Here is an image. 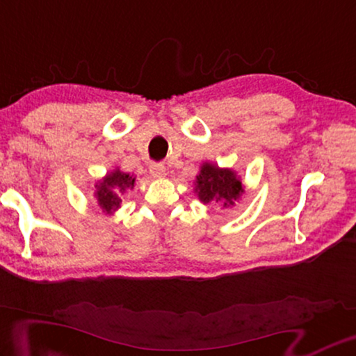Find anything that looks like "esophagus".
<instances>
[{
    "mask_svg": "<svg viewBox=\"0 0 356 356\" xmlns=\"http://www.w3.org/2000/svg\"><path fill=\"white\" fill-rule=\"evenodd\" d=\"M149 172L154 178H163L165 177V167L162 165V163H151V167H149Z\"/></svg>",
    "mask_w": 356,
    "mask_h": 356,
    "instance_id": "1",
    "label": "esophagus"
}]
</instances>
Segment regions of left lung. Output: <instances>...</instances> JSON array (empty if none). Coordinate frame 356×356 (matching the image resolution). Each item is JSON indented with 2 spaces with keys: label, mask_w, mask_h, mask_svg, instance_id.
<instances>
[{
  "label": "left lung",
  "mask_w": 356,
  "mask_h": 356,
  "mask_svg": "<svg viewBox=\"0 0 356 356\" xmlns=\"http://www.w3.org/2000/svg\"><path fill=\"white\" fill-rule=\"evenodd\" d=\"M194 193L202 204H220L223 209L233 207L245 193L241 177L233 168H221L212 162H204L194 181Z\"/></svg>",
  "instance_id": "left-lung-1"
}]
</instances>
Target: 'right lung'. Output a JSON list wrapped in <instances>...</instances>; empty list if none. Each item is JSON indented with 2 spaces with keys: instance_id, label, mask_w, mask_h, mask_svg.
Instances as JSON below:
<instances>
[{
  "instance_id": "obj_1",
  "label": "right lung",
  "mask_w": 356,
  "mask_h": 356,
  "mask_svg": "<svg viewBox=\"0 0 356 356\" xmlns=\"http://www.w3.org/2000/svg\"><path fill=\"white\" fill-rule=\"evenodd\" d=\"M136 184V177L131 173L122 172L120 168L107 172L106 177H102L95 184V197L97 205L104 210L106 213L112 215L120 209L122 199L120 195L127 193V189H133Z\"/></svg>"
}]
</instances>
